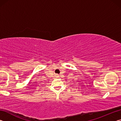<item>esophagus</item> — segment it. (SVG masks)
Here are the masks:
<instances>
[{"label":"esophagus","instance_id":"obj_1","mask_svg":"<svg viewBox=\"0 0 121 121\" xmlns=\"http://www.w3.org/2000/svg\"><path fill=\"white\" fill-rule=\"evenodd\" d=\"M56 76H56V77H59V76H58V75H56Z\"/></svg>","mask_w":121,"mask_h":121}]
</instances>
